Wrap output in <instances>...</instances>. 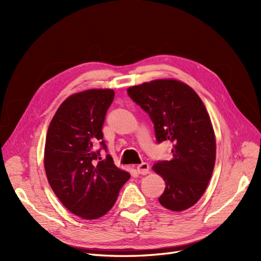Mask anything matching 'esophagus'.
Segmentation results:
<instances>
[{
  "label": "esophagus",
  "instance_id": "1",
  "mask_svg": "<svg viewBox=\"0 0 261 261\" xmlns=\"http://www.w3.org/2000/svg\"><path fill=\"white\" fill-rule=\"evenodd\" d=\"M137 172L139 173V174H141V175H146V174H148L149 173V170H150V167H149V164L148 163H141V164H138L137 165Z\"/></svg>",
  "mask_w": 261,
  "mask_h": 261
}]
</instances>
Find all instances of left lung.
<instances>
[{
    "mask_svg": "<svg viewBox=\"0 0 261 261\" xmlns=\"http://www.w3.org/2000/svg\"><path fill=\"white\" fill-rule=\"evenodd\" d=\"M127 92L151 118L158 143L173 144L172 159L152 167L165 181L159 202L172 211L193 207L216 163V135L206 107L192 87L172 78L132 86Z\"/></svg>",
    "mask_w": 261,
    "mask_h": 261,
    "instance_id": "obj_1",
    "label": "left lung"
}]
</instances>
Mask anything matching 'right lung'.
Listing matches in <instances>:
<instances>
[{
    "label": "right lung",
    "instance_id": "obj_1",
    "mask_svg": "<svg viewBox=\"0 0 261 261\" xmlns=\"http://www.w3.org/2000/svg\"><path fill=\"white\" fill-rule=\"evenodd\" d=\"M113 89H88L70 94L55 112L46 133L43 164L46 178L64 207L85 220L99 219L111 209L130 177L112 156L102 160L93 144L101 141Z\"/></svg>",
    "mask_w": 261,
    "mask_h": 261
}]
</instances>
